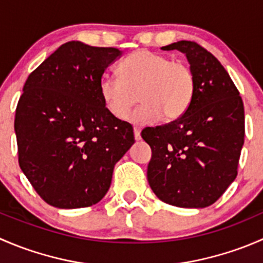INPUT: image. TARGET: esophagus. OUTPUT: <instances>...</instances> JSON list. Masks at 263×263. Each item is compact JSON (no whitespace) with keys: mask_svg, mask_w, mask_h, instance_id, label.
Instances as JSON below:
<instances>
[{"mask_svg":"<svg viewBox=\"0 0 263 263\" xmlns=\"http://www.w3.org/2000/svg\"><path fill=\"white\" fill-rule=\"evenodd\" d=\"M134 135L135 140H136V141H140V140H141V128H140V127H134Z\"/></svg>","mask_w":263,"mask_h":263,"instance_id":"1","label":"esophagus"}]
</instances>
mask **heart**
<instances>
[{
  "label": "heart",
  "mask_w": 263,
  "mask_h": 263,
  "mask_svg": "<svg viewBox=\"0 0 263 263\" xmlns=\"http://www.w3.org/2000/svg\"><path fill=\"white\" fill-rule=\"evenodd\" d=\"M118 71L121 78L105 73L99 80L100 98L116 118H126L136 95L141 104L128 117L135 123H147L159 117L163 121H174L192 102L195 76L179 61L140 49L122 61Z\"/></svg>",
  "instance_id": "b5f03b06"
}]
</instances>
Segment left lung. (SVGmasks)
<instances>
[{
    "mask_svg": "<svg viewBox=\"0 0 263 263\" xmlns=\"http://www.w3.org/2000/svg\"><path fill=\"white\" fill-rule=\"evenodd\" d=\"M187 57L195 76L190 107L176 121L145 128L153 155L147 181L159 200L187 209L213 205L234 182L245 144V107L221 63L195 42L161 47Z\"/></svg>",
    "mask_w": 263,
    "mask_h": 263,
    "instance_id": "1",
    "label": "left lung"
}]
</instances>
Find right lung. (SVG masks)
<instances>
[{"label": "right lung", "instance_id": "add662e5", "mask_svg": "<svg viewBox=\"0 0 263 263\" xmlns=\"http://www.w3.org/2000/svg\"><path fill=\"white\" fill-rule=\"evenodd\" d=\"M117 48L67 42L29 75L17 103L18 164L34 190L58 209L95 205L117 161L134 145L131 124L110 115L99 94Z\"/></svg>", "mask_w": 263, "mask_h": 263}]
</instances>
